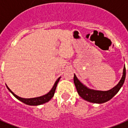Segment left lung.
<instances>
[{
  "label": "left lung",
  "mask_w": 128,
  "mask_h": 128,
  "mask_svg": "<svg viewBox=\"0 0 128 128\" xmlns=\"http://www.w3.org/2000/svg\"><path fill=\"white\" fill-rule=\"evenodd\" d=\"M125 79H126V67L124 66L123 76L120 82L113 88L107 91L94 90L88 88L86 86L81 83L75 75H74L73 81H74L75 86L78 90V94L82 99L89 102L94 103V104H103L109 101L118 92V90L121 88V86L124 84Z\"/></svg>",
  "instance_id": "1"
}]
</instances>
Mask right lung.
Returning a JSON list of instances; mask_svg holds the SVG:
<instances>
[{"label": "right lung", "mask_w": 128, "mask_h": 128, "mask_svg": "<svg viewBox=\"0 0 128 128\" xmlns=\"http://www.w3.org/2000/svg\"><path fill=\"white\" fill-rule=\"evenodd\" d=\"M60 78H59L57 81L56 82V83L54 84V86H53L52 89L50 90V91L48 92L47 94H44L43 96H38V97H35V98H30V99H24V98H22V97H20V96H17L16 94H15L14 92H13L10 88L9 87L7 86V89L10 90L14 96H15L16 99H18L19 101H20L24 104H25L29 105V106H38V105H41L44 104V103H46L48 102L49 100H50L52 97L53 96L54 94H55V92H56V87H57V85H58V83L60 81Z\"/></svg>", "instance_id": "add662e5"}]
</instances>
